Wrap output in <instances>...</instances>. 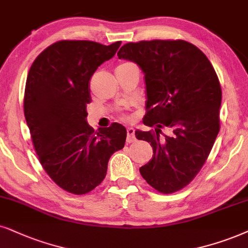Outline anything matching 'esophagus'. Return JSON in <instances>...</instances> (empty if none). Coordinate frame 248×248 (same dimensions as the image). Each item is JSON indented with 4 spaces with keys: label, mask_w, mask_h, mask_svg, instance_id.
I'll return each mask as SVG.
<instances>
[{
    "label": "esophagus",
    "mask_w": 248,
    "mask_h": 248,
    "mask_svg": "<svg viewBox=\"0 0 248 248\" xmlns=\"http://www.w3.org/2000/svg\"><path fill=\"white\" fill-rule=\"evenodd\" d=\"M136 140V137H135V130L134 128H128L127 129V143H133Z\"/></svg>",
    "instance_id": "obj_1"
}]
</instances>
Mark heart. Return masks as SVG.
Returning a JSON list of instances; mask_svg holds the SVG:
<instances>
[{
	"label": "heart",
	"mask_w": 248,
	"mask_h": 248,
	"mask_svg": "<svg viewBox=\"0 0 248 248\" xmlns=\"http://www.w3.org/2000/svg\"><path fill=\"white\" fill-rule=\"evenodd\" d=\"M131 62H121V64H119L118 66H117V68L118 67H122V66H127V65H130Z\"/></svg>",
	"instance_id": "b5f03b06"
}]
</instances>
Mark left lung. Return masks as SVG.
I'll use <instances>...</instances> for the list:
<instances>
[{
    "mask_svg": "<svg viewBox=\"0 0 248 248\" xmlns=\"http://www.w3.org/2000/svg\"><path fill=\"white\" fill-rule=\"evenodd\" d=\"M119 58L135 62L145 74L146 113L155 130L135 131L151 143L152 159L140 168L159 192L186 187L205 165L220 131L221 84L202 50L184 40L129 42Z\"/></svg>",
    "mask_w": 248,
    "mask_h": 248,
    "instance_id": "8db88e82",
    "label": "left lung"
}]
</instances>
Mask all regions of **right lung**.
I'll list each match as a JSON object with an SVG mask.
<instances>
[{"instance_id":"1","label":"right lung","mask_w":248,"mask_h":248,"mask_svg":"<svg viewBox=\"0 0 248 248\" xmlns=\"http://www.w3.org/2000/svg\"><path fill=\"white\" fill-rule=\"evenodd\" d=\"M120 45L62 40L43 50L28 71L24 113L34 150L49 177L70 193L98 186L111 155L124 146V126L113 122L95 131L86 120L89 81Z\"/></svg>"}]
</instances>
